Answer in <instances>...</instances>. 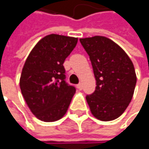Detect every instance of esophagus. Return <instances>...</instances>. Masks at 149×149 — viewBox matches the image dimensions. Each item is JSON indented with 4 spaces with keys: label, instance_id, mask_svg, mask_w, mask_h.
<instances>
[{
    "label": "esophagus",
    "instance_id": "obj_1",
    "mask_svg": "<svg viewBox=\"0 0 149 149\" xmlns=\"http://www.w3.org/2000/svg\"><path fill=\"white\" fill-rule=\"evenodd\" d=\"M77 88H78L79 90H82V88H83L82 84H79V85H77Z\"/></svg>",
    "mask_w": 149,
    "mask_h": 149
}]
</instances>
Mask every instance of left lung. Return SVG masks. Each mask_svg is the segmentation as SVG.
I'll return each instance as SVG.
<instances>
[{
  "label": "left lung",
  "instance_id": "left-lung-1",
  "mask_svg": "<svg viewBox=\"0 0 149 149\" xmlns=\"http://www.w3.org/2000/svg\"><path fill=\"white\" fill-rule=\"evenodd\" d=\"M79 41L89 55L96 80L95 92L86 97L91 113L100 121H113L132 99L137 82L133 63L121 46L105 36Z\"/></svg>",
  "mask_w": 149,
  "mask_h": 149
}]
</instances>
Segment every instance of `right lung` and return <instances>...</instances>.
Returning a JSON list of instances; mask_svg holds the SVG:
<instances>
[{
	"label": "right lung",
	"instance_id": "1",
	"mask_svg": "<svg viewBox=\"0 0 149 149\" xmlns=\"http://www.w3.org/2000/svg\"><path fill=\"white\" fill-rule=\"evenodd\" d=\"M78 38L51 34L34 46L22 69L19 87L32 113L43 122L58 121L76 92L66 83L63 62Z\"/></svg>",
	"mask_w": 149,
	"mask_h": 149
}]
</instances>
